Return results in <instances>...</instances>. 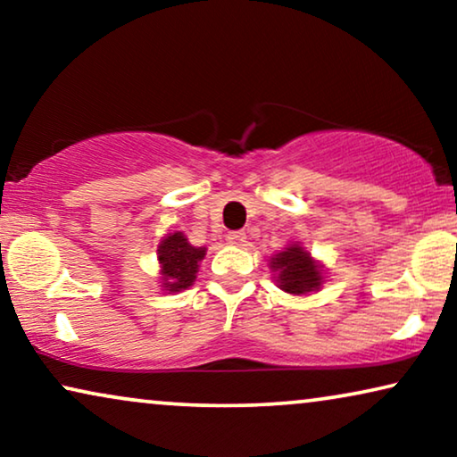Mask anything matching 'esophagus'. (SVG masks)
Here are the masks:
<instances>
[{
    "mask_svg": "<svg viewBox=\"0 0 457 457\" xmlns=\"http://www.w3.org/2000/svg\"><path fill=\"white\" fill-rule=\"evenodd\" d=\"M228 243L230 245H243V243H245V239H247V235L243 233V230H233V233H228Z\"/></svg>",
    "mask_w": 457,
    "mask_h": 457,
    "instance_id": "obj_1",
    "label": "esophagus"
}]
</instances>
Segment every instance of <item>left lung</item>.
Returning <instances> with one entry per match:
<instances>
[{
	"mask_svg": "<svg viewBox=\"0 0 457 457\" xmlns=\"http://www.w3.org/2000/svg\"><path fill=\"white\" fill-rule=\"evenodd\" d=\"M270 268L277 272L280 289L291 295H308L324 283L322 266L299 243H289L283 252L270 258Z\"/></svg>",
	"mask_w": 457,
	"mask_h": 457,
	"instance_id": "1",
	"label": "left lung"
}]
</instances>
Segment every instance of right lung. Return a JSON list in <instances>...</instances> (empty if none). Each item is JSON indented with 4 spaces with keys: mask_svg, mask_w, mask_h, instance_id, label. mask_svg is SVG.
<instances>
[{
    "mask_svg": "<svg viewBox=\"0 0 457 457\" xmlns=\"http://www.w3.org/2000/svg\"><path fill=\"white\" fill-rule=\"evenodd\" d=\"M205 247H193L183 233H170L160 241L158 262L164 291L179 293L195 283L199 262L204 260Z\"/></svg>",
    "mask_w": 457,
    "mask_h": 457,
    "instance_id": "add662e5",
    "label": "right lung"
}]
</instances>
